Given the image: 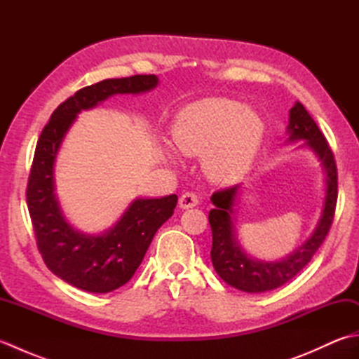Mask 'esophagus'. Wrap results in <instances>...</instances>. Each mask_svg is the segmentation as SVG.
Here are the masks:
<instances>
[{
	"mask_svg": "<svg viewBox=\"0 0 359 359\" xmlns=\"http://www.w3.org/2000/svg\"><path fill=\"white\" fill-rule=\"evenodd\" d=\"M199 203V197H197V194L194 193H185L180 196L179 199V207L182 210H188V208H193L196 207V205Z\"/></svg>",
	"mask_w": 359,
	"mask_h": 359,
	"instance_id": "esophagus-1",
	"label": "esophagus"
}]
</instances>
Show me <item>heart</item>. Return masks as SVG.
<instances>
[{"instance_id":"obj_1","label":"heart","mask_w":359,"mask_h":359,"mask_svg":"<svg viewBox=\"0 0 359 359\" xmlns=\"http://www.w3.org/2000/svg\"><path fill=\"white\" fill-rule=\"evenodd\" d=\"M264 131V120L255 109L230 98H205L177 114L171 134L182 154L202 157L211 180L228 184L248 170ZM165 156L175 162L171 149H165Z\"/></svg>"}]
</instances>
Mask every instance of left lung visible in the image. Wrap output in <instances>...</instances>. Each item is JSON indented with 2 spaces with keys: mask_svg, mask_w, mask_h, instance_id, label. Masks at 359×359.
<instances>
[{
  "mask_svg": "<svg viewBox=\"0 0 359 359\" xmlns=\"http://www.w3.org/2000/svg\"><path fill=\"white\" fill-rule=\"evenodd\" d=\"M288 143L302 142L299 148L310 149L321 162L324 171V202L321 216L310 238L293 253L279 261H262L248 255L236 236L234 212L241 196V187L222 189L211 196L215 208L210 211L208 220L212 233L211 262L216 273L228 285L245 293H264L292 280L321 247L337 208L338 172L333 152L319 131L316 121L304 106L296 102L288 114Z\"/></svg>",
  "mask_w": 359,
  "mask_h": 359,
  "instance_id": "left-lung-1",
  "label": "left lung"
}]
</instances>
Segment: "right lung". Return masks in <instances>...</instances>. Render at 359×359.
I'll list each match as a JSON object with an SVG mask.
<instances>
[{"mask_svg":"<svg viewBox=\"0 0 359 359\" xmlns=\"http://www.w3.org/2000/svg\"><path fill=\"white\" fill-rule=\"evenodd\" d=\"M157 85L156 75H134L83 88L53 111L38 139L27 184V207L38 250L55 276L85 292L109 293L134 276L156 231L172 216L177 196L139 197L109 230L83 233L66 219L55 193L58 151L81 111L93 109L116 94H143Z\"/></svg>","mask_w":359,"mask_h":359,"instance_id":"right-lung-1","label":"right lung"}]
</instances>
